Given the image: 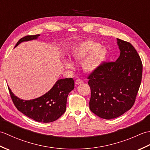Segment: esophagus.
<instances>
[{
  "mask_svg": "<svg viewBox=\"0 0 150 150\" xmlns=\"http://www.w3.org/2000/svg\"><path fill=\"white\" fill-rule=\"evenodd\" d=\"M82 81L81 80V79H77V80L75 81V84H77V85H79V84H82Z\"/></svg>",
  "mask_w": 150,
  "mask_h": 150,
  "instance_id": "obj_1",
  "label": "esophagus"
}]
</instances>
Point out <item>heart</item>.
Instances as JSON below:
<instances>
[{"instance_id": "heart-1", "label": "heart", "mask_w": 150, "mask_h": 150, "mask_svg": "<svg viewBox=\"0 0 150 150\" xmlns=\"http://www.w3.org/2000/svg\"><path fill=\"white\" fill-rule=\"evenodd\" d=\"M107 55L106 47L93 40H86L78 43L71 52V57L75 62L84 60L83 68L88 72H94L99 69L106 60ZM63 63L67 68H75V64L69 59L64 58Z\"/></svg>"}]
</instances>
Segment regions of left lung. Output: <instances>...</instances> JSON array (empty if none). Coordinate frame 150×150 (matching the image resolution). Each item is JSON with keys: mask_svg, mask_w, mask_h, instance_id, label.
<instances>
[{"mask_svg": "<svg viewBox=\"0 0 150 150\" xmlns=\"http://www.w3.org/2000/svg\"><path fill=\"white\" fill-rule=\"evenodd\" d=\"M120 56L115 62H104L89 75L90 110L100 118L115 119L134 104L141 83L142 64L135 47L117 39Z\"/></svg>", "mask_w": 150, "mask_h": 150, "instance_id": "8db88e82", "label": "left lung"}]
</instances>
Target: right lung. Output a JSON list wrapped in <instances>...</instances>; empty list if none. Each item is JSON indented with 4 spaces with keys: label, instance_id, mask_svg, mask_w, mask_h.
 I'll return each instance as SVG.
<instances>
[{
    "label": "right lung",
    "instance_id": "1",
    "mask_svg": "<svg viewBox=\"0 0 150 150\" xmlns=\"http://www.w3.org/2000/svg\"><path fill=\"white\" fill-rule=\"evenodd\" d=\"M40 35H28L19 40L15 47L26 41L37 39ZM72 78L59 79L44 95L32 100H23L15 96L8 87L11 99L18 111L30 119L40 122H51L57 120L66 111L68 95L74 89Z\"/></svg>",
    "mask_w": 150,
    "mask_h": 150
}]
</instances>
